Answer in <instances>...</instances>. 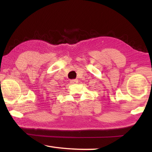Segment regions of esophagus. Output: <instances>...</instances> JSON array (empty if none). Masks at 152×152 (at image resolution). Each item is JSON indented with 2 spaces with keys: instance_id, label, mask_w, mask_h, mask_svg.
<instances>
[{
  "instance_id": "esophagus-1",
  "label": "esophagus",
  "mask_w": 152,
  "mask_h": 152,
  "mask_svg": "<svg viewBox=\"0 0 152 152\" xmlns=\"http://www.w3.org/2000/svg\"><path fill=\"white\" fill-rule=\"evenodd\" d=\"M78 80H70V83L72 84H76V83H78Z\"/></svg>"
}]
</instances>
